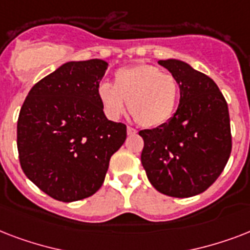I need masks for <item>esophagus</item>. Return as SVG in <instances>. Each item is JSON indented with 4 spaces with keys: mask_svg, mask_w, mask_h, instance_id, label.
<instances>
[{
    "mask_svg": "<svg viewBox=\"0 0 250 250\" xmlns=\"http://www.w3.org/2000/svg\"><path fill=\"white\" fill-rule=\"evenodd\" d=\"M135 133H136V129L132 128V127H127V135L131 136V135H135Z\"/></svg>",
    "mask_w": 250,
    "mask_h": 250,
    "instance_id": "1",
    "label": "esophagus"
}]
</instances>
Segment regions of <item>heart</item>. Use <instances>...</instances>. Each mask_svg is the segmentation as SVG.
<instances>
[{
	"label": "heart",
	"mask_w": 250,
	"mask_h": 250,
	"mask_svg": "<svg viewBox=\"0 0 250 250\" xmlns=\"http://www.w3.org/2000/svg\"><path fill=\"white\" fill-rule=\"evenodd\" d=\"M179 84L174 76L153 64H132L114 72V83L97 86V98L104 113L117 121L125 113V102L135 121L154 128L170 121L179 98Z\"/></svg>",
	"instance_id": "b5f03b06"
}]
</instances>
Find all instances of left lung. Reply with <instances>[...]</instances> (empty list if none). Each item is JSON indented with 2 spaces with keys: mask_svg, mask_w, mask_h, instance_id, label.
Here are the masks:
<instances>
[{
  "mask_svg": "<svg viewBox=\"0 0 250 250\" xmlns=\"http://www.w3.org/2000/svg\"><path fill=\"white\" fill-rule=\"evenodd\" d=\"M178 80L179 106L170 121L140 131L141 164L152 186L171 197L202 193L231 154L229 106L213 79L179 60L158 61Z\"/></svg>",
  "mask_w": 250,
  "mask_h": 250,
  "instance_id": "1",
  "label": "left lung"
}]
</instances>
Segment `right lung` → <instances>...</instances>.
Masks as SVG:
<instances>
[{
    "mask_svg": "<svg viewBox=\"0 0 250 250\" xmlns=\"http://www.w3.org/2000/svg\"><path fill=\"white\" fill-rule=\"evenodd\" d=\"M109 63L71 61L32 86L18 118V152L25 176L58 201L100 189L110 158L127 137L106 118L97 86Z\"/></svg>",
    "mask_w": 250,
    "mask_h": 250,
    "instance_id": "obj_1",
    "label": "right lung"
}]
</instances>
